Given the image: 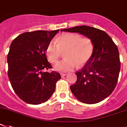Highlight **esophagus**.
Instances as JSON below:
<instances>
[{
    "label": "esophagus",
    "instance_id": "1",
    "mask_svg": "<svg viewBox=\"0 0 127 127\" xmlns=\"http://www.w3.org/2000/svg\"><path fill=\"white\" fill-rule=\"evenodd\" d=\"M66 75H67L66 73H61V75L62 77H63L66 76Z\"/></svg>",
    "mask_w": 127,
    "mask_h": 127
}]
</instances>
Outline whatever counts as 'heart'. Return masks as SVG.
<instances>
[{"label": "heart", "mask_w": 127, "mask_h": 127, "mask_svg": "<svg viewBox=\"0 0 127 127\" xmlns=\"http://www.w3.org/2000/svg\"><path fill=\"white\" fill-rule=\"evenodd\" d=\"M94 45L89 37H81L79 34L66 33L62 34L57 41L52 40L46 48V55L51 63L57 62L62 52H65L66 58L55 64L54 69L59 72H66L77 66H83L92 56Z\"/></svg>", "instance_id": "b5f03b06"}]
</instances>
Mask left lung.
Segmentation results:
<instances>
[{
    "mask_svg": "<svg viewBox=\"0 0 127 127\" xmlns=\"http://www.w3.org/2000/svg\"><path fill=\"white\" fill-rule=\"evenodd\" d=\"M61 32L78 33L89 37L94 45L92 56L81 70L77 81L70 86L75 97L82 103L95 104L111 94L118 82L120 71L118 49L105 32L87 26H79Z\"/></svg>",
    "mask_w": 127,
    "mask_h": 127,
    "instance_id": "1",
    "label": "left lung"
}]
</instances>
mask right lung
<instances>
[{"instance_id":"right-lung-1","label":"right lung","mask_w":127,"mask_h":127,"mask_svg":"<svg viewBox=\"0 0 127 127\" xmlns=\"http://www.w3.org/2000/svg\"><path fill=\"white\" fill-rule=\"evenodd\" d=\"M59 31L23 33L11 42L7 58L8 77L16 94L26 103L39 105L48 101L61 79L59 73L43 72L52 68L46 48Z\"/></svg>"}]
</instances>
